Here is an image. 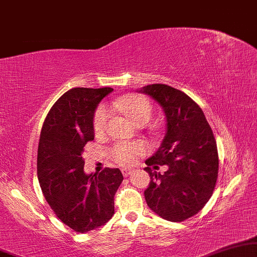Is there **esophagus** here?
Returning a JSON list of instances; mask_svg holds the SVG:
<instances>
[{"label": "esophagus", "instance_id": "34e87169", "mask_svg": "<svg viewBox=\"0 0 257 257\" xmlns=\"http://www.w3.org/2000/svg\"><path fill=\"white\" fill-rule=\"evenodd\" d=\"M121 172H122V174H123V176L128 177V176L131 175V174L133 173V169H131V168H122Z\"/></svg>", "mask_w": 257, "mask_h": 257}]
</instances>
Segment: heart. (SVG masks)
<instances>
[{
	"mask_svg": "<svg viewBox=\"0 0 257 257\" xmlns=\"http://www.w3.org/2000/svg\"><path fill=\"white\" fill-rule=\"evenodd\" d=\"M112 105L124 111L136 124L147 123L153 114L152 104L142 95L123 96L116 100ZM109 116H110V110L105 105H100L95 111L93 128L95 134L97 136L103 135L105 133ZM146 150L147 146L142 141L118 142L115 146H112V148L110 149V155L119 164H132L138 160V157L145 155Z\"/></svg>",
	"mask_w": 257,
	"mask_h": 257,
	"instance_id": "1",
	"label": "heart"
}]
</instances>
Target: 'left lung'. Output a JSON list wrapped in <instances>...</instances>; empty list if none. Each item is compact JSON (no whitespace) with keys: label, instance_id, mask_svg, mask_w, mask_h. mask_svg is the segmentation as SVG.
Wrapping results in <instances>:
<instances>
[{"label":"left lung","instance_id":"8db88e82","mask_svg":"<svg viewBox=\"0 0 257 257\" xmlns=\"http://www.w3.org/2000/svg\"><path fill=\"white\" fill-rule=\"evenodd\" d=\"M140 91L159 102L167 118L162 145L146 161L152 180L145 190L147 204L164 220L182 222L213 195L218 174L216 140L202 109L183 91L161 83ZM164 164L169 169L162 176L153 170Z\"/></svg>","mask_w":257,"mask_h":257}]
</instances>
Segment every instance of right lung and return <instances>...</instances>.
Returning a JSON list of instances; mask_svg holds the SVG:
<instances>
[{"label":"right lung","instance_id":"right-lung-1","mask_svg":"<svg viewBox=\"0 0 257 257\" xmlns=\"http://www.w3.org/2000/svg\"><path fill=\"white\" fill-rule=\"evenodd\" d=\"M112 88H73L50 108L37 149V177L51 209L76 232L107 223L123 176L117 168L85 175L82 153L94 140L93 118L98 102Z\"/></svg>","mask_w":257,"mask_h":257}]
</instances>
